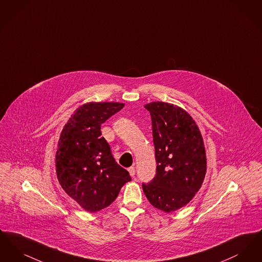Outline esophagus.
Instances as JSON below:
<instances>
[{
  "instance_id": "1",
  "label": "esophagus",
  "mask_w": 262,
  "mask_h": 262,
  "mask_svg": "<svg viewBox=\"0 0 262 262\" xmlns=\"http://www.w3.org/2000/svg\"><path fill=\"white\" fill-rule=\"evenodd\" d=\"M128 173L129 174L132 176V177H135V174H136V168L133 166V167H129L128 168Z\"/></svg>"
}]
</instances>
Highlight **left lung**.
<instances>
[{
	"label": "left lung",
	"instance_id": "8db88e82",
	"mask_svg": "<svg viewBox=\"0 0 262 262\" xmlns=\"http://www.w3.org/2000/svg\"><path fill=\"white\" fill-rule=\"evenodd\" d=\"M152 121L156 176L142 185L145 196L157 209L174 212L188 204L204 181L207 161L203 138L188 113L162 101L144 105Z\"/></svg>",
	"mask_w": 262,
	"mask_h": 262
}]
</instances>
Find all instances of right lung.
Wrapping results in <instances>:
<instances>
[{"mask_svg": "<svg viewBox=\"0 0 262 262\" xmlns=\"http://www.w3.org/2000/svg\"><path fill=\"white\" fill-rule=\"evenodd\" d=\"M125 106L120 102H88L79 106L63 125L57 145V179L66 193L91 213L109 206L130 181L118 165L101 125Z\"/></svg>", "mask_w": 262, "mask_h": 262, "instance_id": "add662e5", "label": "right lung"}]
</instances>
